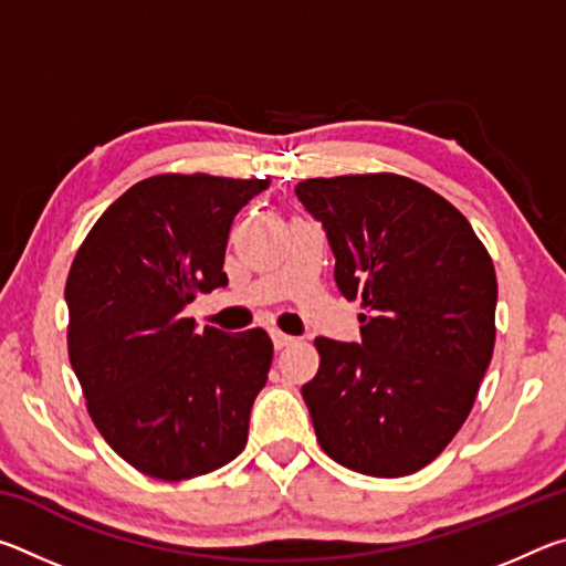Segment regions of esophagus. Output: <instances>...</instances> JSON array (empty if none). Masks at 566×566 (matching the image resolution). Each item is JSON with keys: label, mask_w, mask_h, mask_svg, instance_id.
Instances as JSON below:
<instances>
[{"label": "esophagus", "mask_w": 566, "mask_h": 566, "mask_svg": "<svg viewBox=\"0 0 566 566\" xmlns=\"http://www.w3.org/2000/svg\"><path fill=\"white\" fill-rule=\"evenodd\" d=\"M272 342H274L276 349H284V347H290V344H294L296 339L292 337V334H284V332H280V329H274V332H272Z\"/></svg>", "instance_id": "obj_1"}]
</instances>
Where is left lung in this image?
I'll use <instances>...</instances> for the list:
<instances>
[{"label":"left lung","mask_w":566,"mask_h":566,"mask_svg":"<svg viewBox=\"0 0 566 566\" xmlns=\"http://www.w3.org/2000/svg\"><path fill=\"white\" fill-rule=\"evenodd\" d=\"M361 300V344L314 339L302 387L319 447L369 476H407L444 452L494 352L496 274L472 224L419 181L377 171L294 187Z\"/></svg>","instance_id":"obj_1"}]
</instances>
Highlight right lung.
I'll list each match as a JSON object with an SVG mask.
<instances>
[{
	"mask_svg": "<svg viewBox=\"0 0 566 566\" xmlns=\"http://www.w3.org/2000/svg\"><path fill=\"white\" fill-rule=\"evenodd\" d=\"M266 179L157 175L90 229L66 276V347L87 411L137 472L181 482L242 452L274 344L227 334L181 310L227 286L229 227Z\"/></svg>",
	"mask_w": 566,
	"mask_h": 566,
	"instance_id": "right-lung-1",
	"label": "right lung"
}]
</instances>
